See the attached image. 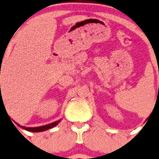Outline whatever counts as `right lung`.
Listing matches in <instances>:
<instances>
[{"mask_svg":"<svg viewBox=\"0 0 159 159\" xmlns=\"http://www.w3.org/2000/svg\"><path fill=\"white\" fill-rule=\"evenodd\" d=\"M61 120H59L55 121V122L51 123V124H48V125H43V126H40V127H34V128L24 127V126H21L20 125H18V123H16V124H17V125H18L20 128L25 129V130H26V131L34 132V133H39V132H43V131H45V130H48V129H52V128H54L55 126H57V125L61 122Z\"/></svg>","mask_w":159,"mask_h":159,"instance_id":"right-lung-1","label":"right lung"}]
</instances>
